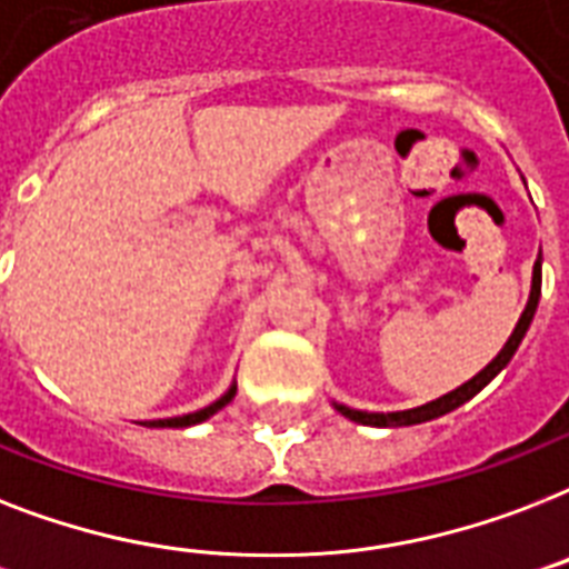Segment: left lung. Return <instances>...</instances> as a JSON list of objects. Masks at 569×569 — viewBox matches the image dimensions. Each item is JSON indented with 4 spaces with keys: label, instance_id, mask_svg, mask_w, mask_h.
<instances>
[{
    "label": "left lung",
    "instance_id": "obj_1",
    "mask_svg": "<svg viewBox=\"0 0 569 569\" xmlns=\"http://www.w3.org/2000/svg\"><path fill=\"white\" fill-rule=\"evenodd\" d=\"M538 300H540V257L535 260L532 292H529V303H526L523 316H520L515 332H511L509 341L502 345L500 353L485 365L477 377H470L468 382H461L459 389L447 391V395H441L438 400H429V403L415 406V409H403V412H362V409H350V406L336 403V400H332V409L345 415L348 420H357V423H362V427H415V423H427V420H436L441 418V415L452 412V409H459L461 403H468L470 397H477L479 391H482L485 386H488V382H491L493 377H497V373L511 362V357H515L517 348H520V341H523L526 330H529V325H532Z\"/></svg>",
    "mask_w": 569,
    "mask_h": 569
}]
</instances>
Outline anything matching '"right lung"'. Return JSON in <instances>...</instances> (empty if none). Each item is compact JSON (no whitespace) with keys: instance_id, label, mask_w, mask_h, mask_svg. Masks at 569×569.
<instances>
[{"instance_id":"right-lung-1","label":"right lung","mask_w":569,"mask_h":569,"mask_svg":"<svg viewBox=\"0 0 569 569\" xmlns=\"http://www.w3.org/2000/svg\"><path fill=\"white\" fill-rule=\"evenodd\" d=\"M237 397V382H230V389L219 397V400H212L210 406L204 409H198V412L189 415H178V418H163V420H149V423H142V427H172V429H183V427H196V423H204L207 418H212L216 412H221L224 406L230 403Z\"/></svg>"}]
</instances>
